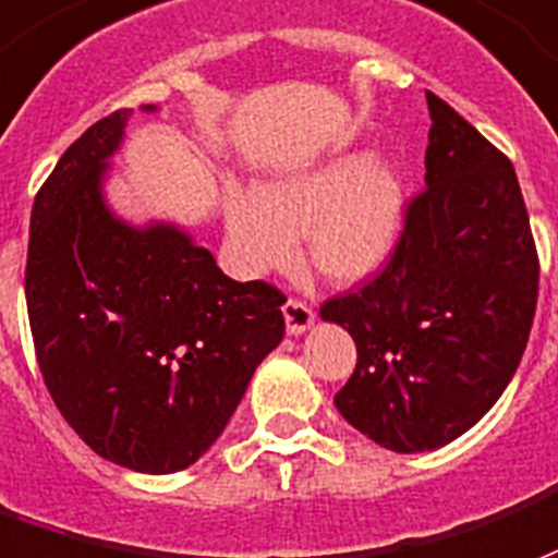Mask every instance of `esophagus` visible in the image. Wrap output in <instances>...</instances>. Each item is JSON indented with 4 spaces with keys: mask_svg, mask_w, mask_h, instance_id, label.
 I'll return each instance as SVG.
<instances>
[{
    "mask_svg": "<svg viewBox=\"0 0 558 558\" xmlns=\"http://www.w3.org/2000/svg\"><path fill=\"white\" fill-rule=\"evenodd\" d=\"M282 315L288 336H303V332L315 324V312H312L306 303H300V300H288L282 306Z\"/></svg>",
    "mask_w": 558,
    "mask_h": 558,
    "instance_id": "obj_1",
    "label": "esophagus"
}]
</instances>
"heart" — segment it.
<instances>
[{
	"mask_svg": "<svg viewBox=\"0 0 558 558\" xmlns=\"http://www.w3.org/2000/svg\"><path fill=\"white\" fill-rule=\"evenodd\" d=\"M408 219V186L384 157H341L315 172L270 178L255 195H222L231 264L262 276L294 258L306 234L308 262L332 282H360L396 252Z\"/></svg>",
	"mask_w": 558,
	"mask_h": 558,
	"instance_id": "heart-1",
	"label": "heart"
}]
</instances>
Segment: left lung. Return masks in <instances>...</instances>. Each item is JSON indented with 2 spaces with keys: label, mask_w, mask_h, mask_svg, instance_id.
Segmentation results:
<instances>
[{
  "label": "left lung",
  "mask_w": 558,
  "mask_h": 558,
  "mask_svg": "<svg viewBox=\"0 0 558 558\" xmlns=\"http://www.w3.org/2000/svg\"><path fill=\"white\" fill-rule=\"evenodd\" d=\"M425 193L374 282L320 306L356 341L336 408L384 449L458 440L494 408L530 341L538 255L518 174L428 92Z\"/></svg>",
  "instance_id": "left-lung-1"
}]
</instances>
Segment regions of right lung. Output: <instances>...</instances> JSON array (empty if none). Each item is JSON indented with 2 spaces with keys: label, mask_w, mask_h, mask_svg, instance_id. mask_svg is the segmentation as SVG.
<instances>
[{
  "label": "right lung",
  "mask_w": 558,
  "mask_h": 558,
  "mask_svg": "<svg viewBox=\"0 0 558 558\" xmlns=\"http://www.w3.org/2000/svg\"><path fill=\"white\" fill-rule=\"evenodd\" d=\"M157 112V107H142ZM130 109L85 130L32 207L26 306L44 384L80 437L148 475L186 470L284 336V296L234 282L174 222L107 198Z\"/></svg>",
  "instance_id": "obj_1"
}]
</instances>
